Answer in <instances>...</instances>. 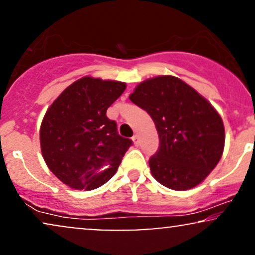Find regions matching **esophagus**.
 Segmentation results:
<instances>
[{
	"label": "esophagus",
	"instance_id": "obj_1",
	"mask_svg": "<svg viewBox=\"0 0 255 255\" xmlns=\"http://www.w3.org/2000/svg\"><path fill=\"white\" fill-rule=\"evenodd\" d=\"M132 142L134 145H139V136H138V134H134L132 137Z\"/></svg>",
	"mask_w": 255,
	"mask_h": 255
}]
</instances>
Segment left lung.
I'll return each mask as SVG.
<instances>
[{
	"instance_id": "1",
	"label": "left lung",
	"mask_w": 255,
	"mask_h": 255,
	"mask_svg": "<svg viewBox=\"0 0 255 255\" xmlns=\"http://www.w3.org/2000/svg\"><path fill=\"white\" fill-rule=\"evenodd\" d=\"M128 98L149 113L158 132L159 149L149 161L153 178L180 191L206 180L225 147L224 122L214 106L174 75L142 81Z\"/></svg>"
}]
</instances>
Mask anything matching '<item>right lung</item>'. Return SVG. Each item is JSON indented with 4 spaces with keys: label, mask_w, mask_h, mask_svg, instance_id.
Wrapping results in <instances>:
<instances>
[{
    "label": "right lung",
    "mask_w": 255,
    "mask_h": 255,
    "mask_svg": "<svg viewBox=\"0 0 255 255\" xmlns=\"http://www.w3.org/2000/svg\"><path fill=\"white\" fill-rule=\"evenodd\" d=\"M125 89L122 81L86 75L66 87L45 113L40 127L42 157L72 189L93 190L105 184L132 144L106 117Z\"/></svg>",
    "instance_id": "1"
}]
</instances>
